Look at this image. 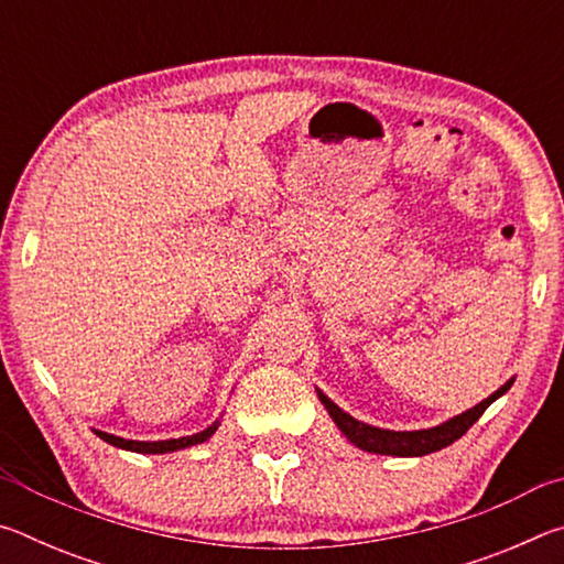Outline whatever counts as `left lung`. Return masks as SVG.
I'll use <instances>...</instances> for the list:
<instances>
[{
	"label": "left lung",
	"instance_id": "8db88e82",
	"mask_svg": "<svg viewBox=\"0 0 564 564\" xmlns=\"http://www.w3.org/2000/svg\"><path fill=\"white\" fill-rule=\"evenodd\" d=\"M514 383V378H510L508 383L500 386L492 395H488L482 403H477L475 408L465 410V413L455 415L445 423L435 425V427H425V431H386V427H376L362 423V420H356L346 410H340L333 400L323 393V390L316 388L318 400L326 405L328 415L333 417V423L338 425V431L348 437V441L360 447L366 453H376V455H395V457H420L435 451H443V447L453 445L457 437H463L467 431H470L473 423H477L485 410H488L495 400L505 395Z\"/></svg>",
	"mask_w": 564,
	"mask_h": 564
}]
</instances>
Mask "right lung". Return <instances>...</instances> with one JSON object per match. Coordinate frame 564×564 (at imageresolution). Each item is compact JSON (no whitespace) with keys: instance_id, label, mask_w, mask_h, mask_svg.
Wrapping results in <instances>:
<instances>
[{"instance_id":"1","label":"right lung","mask_w":564,"mask_h":564,"mask_svg":"<svg viewBox=\"0 0 564 564\" xmlns=\"http://www.w3.org/2000/svg\"><path fill=\"white\" fill-rule=\"evenodd\" d=\"M218 420L214 425H208L206 431L196 433V435H184V437H171V441H127V437L104 433V431H94L104 443H109L113 447H121V451H131V453H144V455H164V453H174V451H184V447L206 443L218 431Z\"/></svg>"}]
</instances>
